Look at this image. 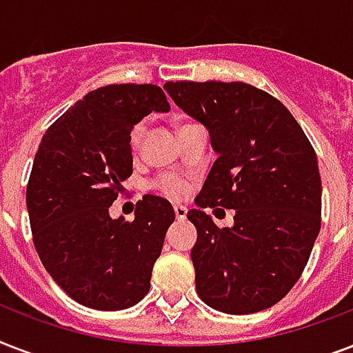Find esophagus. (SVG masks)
Wrapping results in <instances>:
<instances>
[{
	"label": "esophagus",
	"mask_w": 353,
	"mask_h": 353,
	"mask_svg": "<svg viewBox=\"0 0 353 353\" xmlns=\"http://www.w3.org/2000/svg\"><path fill=\"white\" fill-rule=\"evenodd\" d=\"M174 212H176V218L179 221H183L187 218V209L183 205H174Z\"/></svg>",
	"instance_id": "esophagus-1"
}]
</instances>
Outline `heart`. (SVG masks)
I'll return each mask as SVG.
<instances>
[{
  "mask_svg": "<svg viewBox=\"0 0 353 353\" xmlns=\"http://www.w3.org/2000/svg\"><path fill=\"white\" fill-rule=\"evenodd\" d=\"M190 122H185V124H181L179 126V130H181L183 126H188ZM144 128H146V124L144 122H139V124H135L132 130V133H130V146H132V150L135 152V150H139V146H141V143H143V135H144ZM159 188L163 190V192L166 194V196H170V198H183L185 194H187L188 190V185L185 181H181V179H176V177H163V179H159Z\"/></svg>",
  "mask_w": 353,
  "mask_h": 353,
  "instance_id": "b5f03b06",
  "label": "heart"
}]
</instances>
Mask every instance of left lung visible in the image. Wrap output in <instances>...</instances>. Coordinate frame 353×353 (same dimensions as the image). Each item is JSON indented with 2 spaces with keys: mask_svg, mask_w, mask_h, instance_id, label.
<instances>
[{
  "mask_svg": "<svg viewBox=\"0 0 353 353\" xmlns=\"http://www.w3.org/2000/svg\"><path fill=\"white\" fill-rule=\"evenodd\" d=\"M166 93L201 122L218 159L187 218L198 229L190 251L196 291L229 315L282 301L306 268L321 231L317 155L290 110L243 82H166ZM235 210L220 230L204 212Z\"/></svg>",
  "mask_w": 353,
  "mask_h": 353,
  "instance_id": "1",
  "label": "left lung"
}]
</instances>
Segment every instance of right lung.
<instances>
[{"label": "right lung", "instance_id": "1", "mask_svg": "<svg viewBox=\"0 0 353 353\" xmlns=\"http://www.w3.org/2000/svg\"><path fill=\"white\" fill-rule=\"evenodd\" d=\"M168 110L154 84L104 85L41 137L27 185L34 247L52 280L82 306L117 312L148 293L174 209L150 194L135 205L133 221L113 220L110 207L133 172V126Z\"/></svg>", "mask_w": 353, "mask_h": 353}]
</instances>
